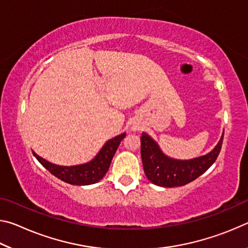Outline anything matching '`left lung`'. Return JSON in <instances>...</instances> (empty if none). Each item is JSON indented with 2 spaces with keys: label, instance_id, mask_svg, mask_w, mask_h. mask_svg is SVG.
Here are the masks:
<instances>
[{
  "label": "left lung",
  "instance_id": "8db88e82",
  "mask_svg": "<svg viewBox=\"0 0 248 248\" xmlns=\"http://www.w3.org/2000/svg\"><path fill=\"white\" fill-rule=\"evenodd\" d=\"M223 136L211 152L189 161H178L165 156L158 145L146 133L141 134V158L145 176L151 183L161 187H179L198 178L219 155Z\"/></svg>",
  "mask_w": 248,
  "mask_h": 248
}]
</instances>
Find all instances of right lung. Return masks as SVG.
<instances>
[{
	"label": "right lung",
	"mask_w": 248,
	"mask_h": 248,
	"mask_svg": "<svg viewBox=\"0 0 248 248\" xmlns=\"http://www.w3.org/2000/svg\"><path fill=\"white\" fill-rule=\"evenodd\" d=\"M125 137V133L117 136L114 139L106 142V144L103 146V149L99 151V153L96 155V157L87 164L78 165V166H59L54 165L52 163H49L43 157H40L35 152L32 154L38 159L39 163L46 170H48L50 173L56 176L59 179L63 180L64 183L71 185H92L99 182L110 166L111 159L114 157L117 149L120 144L121 140Z\"/></svg>",
	"instance_id": "right-lung-1"
}]
</instances>
